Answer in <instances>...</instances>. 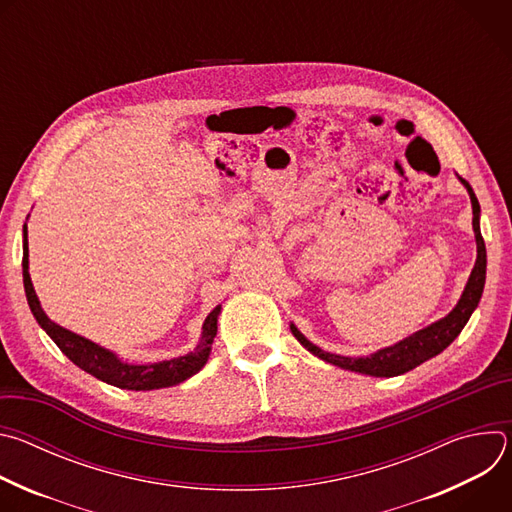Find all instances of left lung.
<instances>
[{
  "label": "left lung",
  "mask_w": 512,
  "mask_h": 512,
  "mask_svg": "<svg viewBox=\"0 0 512 512\" xmlns=\"http://www.w3.org/2000/svg\"><path fill=\"white\" fill-rule=\"evenodd\" d=\"M458 180L468 190V196L472 202V214H474L472 229H474V239H476V263H474V269L468 277V283L462 291L458 304L454 306V310L450 314H446L444 318L435 320L433 324L413 332L411 336H407L391 346L379 348L367 356H342V354L322 350L320 346L310 342L298 330V326L291 322L289 324L291 334L298 338V342L306 350H310L314 356H318L324 362H330V364H334V367H340L344 371L389 379V377H397V375H403V373L419 367L421 362L437 356L458 338V334L464 330L470 316L478 308V302H480L482 291H484V281H486V247H484V239L480 233V204H478V198H476L472 186L460 176H458Z\"/></svg>",
  "instance_id": "8db88e82"
}]
</instances>
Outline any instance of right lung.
I'll use <instances>...</instances> for the list:
<instances>
[{
    "label": "right lung",
    "instance_id": "1",
    "mask_svg": "<svg viewBox=\"0 0 512 512\" xmlns=\"http://www.w3.org/2000/svg\"><path fill=\"white\" fill-rule=\"evenodd\" d=\"M22 275H24V289H26V298L28 306L40 324V328L54 340V344L77 364L79 369L85 373L93 375L95 379L127 389V391H154V389H164V387H174L196 375L210 356L212 342L216 336V324L218 316H221L223 306L218 304L204 320L200 340L196 348L184 356L170 358V360H160V362H148V364H133L125 362L115 354L113 350L62 328L60 324L52 322L46 312L40 306V300L36 296V289L30 279V261H28V225H24V259H22Z\"/></svg>",
    "mask_w": 512,
    "mask_h": 512
}]
</instances>
